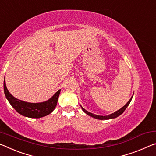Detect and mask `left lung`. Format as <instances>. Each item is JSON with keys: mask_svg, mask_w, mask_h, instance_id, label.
<instances>
[{"mask_svg": "<svg viewBox=\"0 0 156 156\" xmlns=\"http://www.w3.org/2000/svg\"><path fill=\"white\" fill-rule=\"evenodd\" d=\"M133 95L131 97L130 99L129 100V101H128V102H127L126 104L125 105H124V106H123V107H121V109H119V110H117L116 112H114V113H112V114H109V115H107V116H99V115L93 114H92V113H90V112H89L86 111V110L85 109H83V107L81 106V105H80V106H81V109H82L83 111L86 114L88 115V116L93 117V118L96 119H99V120H109V119H112L116 118V117L119 116L120 115L123 114V112L125 111L126 109L127 108V107H128V106L129 105V104H130V103L131 100H132V98H133Z\"/></svg>", "mask_w": 156, "mask_h": 156, "instance_id": "obj_1", "label": "left lung"}]
</instances>
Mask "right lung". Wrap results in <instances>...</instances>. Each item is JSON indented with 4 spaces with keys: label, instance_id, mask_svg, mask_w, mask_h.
Listing matches in <instances>:
<instances>
[{
    "label": "right lung",
    "instance_id": "obj_1",
    "mask_svg": "<svg viewBox=\"0 0 156 156\" xmlns=\"http://www.w3.org/2000/svg\"><path fill=\"white\" fill-rule=\"evenodd\" d=\"M3 86L5 95L12 107L22 116L34 119L42 118L51 114L56 106L61 92V89L58 90L51 98L44 102L32 103L23 101L14 98L7 88L5 80H4Z\"/></svg>",
    "mask_w": 156,
    "mask_h": 156
}]
</instances>
